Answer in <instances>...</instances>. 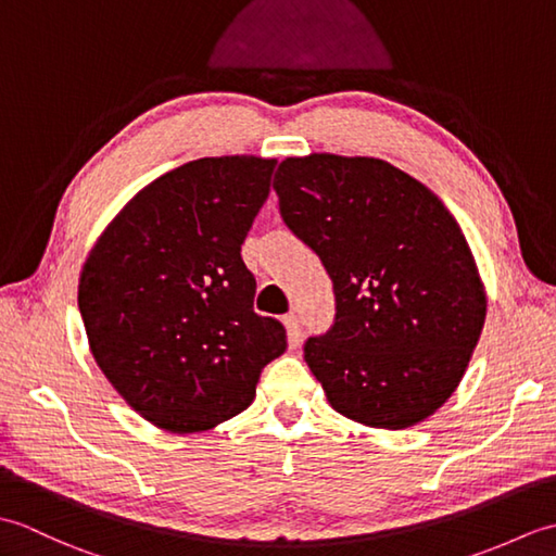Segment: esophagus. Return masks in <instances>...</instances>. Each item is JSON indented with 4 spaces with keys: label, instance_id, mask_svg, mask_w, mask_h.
Here are the masks:
<instances>
[{
    "label": "esophagus",
    "instance_id": "1",
    "mask_svg": "<svg viewBox=\"0 0 556 556\" xmlns=\"http://www.w3.org/2000/svg\"><path fill=\"white\" fill-rule=\"evenodd\" d=\"M285 327H287V337H289V346L296 349L301 346L303 341V329H301V320L296 315H287L285 317Z\"/></svg>",
    "mask_w": 556,
    "mask_h": 556
}]
</instances>
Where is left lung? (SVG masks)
Masks as SVG:
<instances>
[{"label": "left lung", "mask_w": 556, "mask_h": 556, "mask_svg": "<svg viewBox=\"0 0 556 556\" xmlns=\"http://www.w3.org/2000/svg\"><path fill=\"white\" fill-rule=\"evenodd\" d=\"M287 227L323 260L337 315L303 346L341 416L404 430L454 394L488 299L452 212L384 160L315 152L275 174Z\"/></svg>", "instance_id": "8db88e82"}]
</instances>
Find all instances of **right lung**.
<instances>
[{
    "instance_id": "1",
    "label": "right lung",
    "mask_w": 556,
    "mask_h": 556,
    "mask_svg": "<svg viewBox=\"0 0 556 556\" xmlns=\"http://www.w3.org/2000/svg\"><path fill=\"white\" fill-rule=\"evenodd\" d=\"M277 160L203 157L146 186L92 248L78 308L92 358L140 416L200 432L245 410L287 329L253 311L241 243Z\"/></svg>"
}]
</instances>
